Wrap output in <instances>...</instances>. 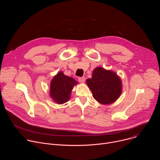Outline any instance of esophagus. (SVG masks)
Masks as SVG:
<instances>
[{
    "label": "esophagus",
    "mask_w": 160,
    "mask_h": 160,
    "mask_svg": "<svg viewBox=\"0 0 160 160\" xmlns=\"http://www.w3.org/2000/svg\"><path fill=\"white\" fill-rule=\"evenodd\" d=\"M78 82H80V83H83V82H85V77H79V78H78Z\"/></svg>",
    "instance_id": "esophagus-1"
}]
</instances>
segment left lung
<instances>
[{
    "instance_id": "left-lung-1",
    "label": "left lung",
    "mask_w": 160,
    "mask_h": 160,
    "mask_svg": "<svg viewBox=\"0 0 160 160\" xmlns=\"http://www.w3.org/2000/svg\"><path fill=\"white\" fill-rule=\"evenodd\" d=\"M87 84L92 92L93 98L99 103L109 104L115 102L122 93V82L117 75L98 67Z\"/></svg>"
}]
</instances>
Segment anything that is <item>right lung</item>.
Returning <instances> with one entry per match:
<instances>
[{
	"label": "right lung",
	"instance_id": "1",
	"mask_svg": "<svg viewBox=\"0 0 160 160\" xmlns=\"http://www.w3.org/2000/svg\"><path fill=\"white\" fill-rule=\"evenodd\" d=\"M78 82L73 78L58 73L52 80L50 86V96L58 104H63L70 98V94L74 85Z\"/></svg>",
	"mask_w": 160,
	"mask_h": 160
}]
</instances>
